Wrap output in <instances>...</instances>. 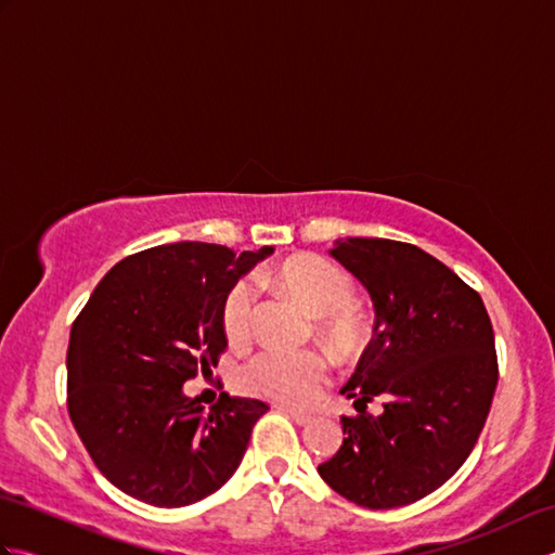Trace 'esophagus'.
<instances>
[{
  "label": "esophagus",
  "instance_id": "obj_1",
  "mask_svg": "<svg viewBox=\"0 0 555 555\" xmlns=\"http://www.w3.org/2000/svg\"><path fill=\"white\" fill-rule=\"evenodd\" d=\"M281 412H286V415L296 422V424H300V427H305V424H310L312 422V417L310 415H305V412H300V410H293V408H286V405H276Z\"/></svg>",
  "mask_w": 555,
  "mask_h": 555
}]
</instances>
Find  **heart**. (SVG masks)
I'll use <instances>...</instances> for the list:
<instances>
[{
  "label": "heart",
  "instance_id": "b5f03b06",
  "mask_svg": "<svg viewBox=\"0 0 555 555\" xmlns=\"http://www.w3.org/2000/svg\"><path fill=\"white\" fill-rule=\"evenodd\" d=\"M276 284L288 291L305 310L322 317V334L338 352H352L362 340V317L352 308V284L336 264L322 257H293L276 269ZM255 286L238 281L223 300L221 324L231 344L250 336ZM332 364L320 350H262L243 364L238 384L245 393L284 405H310L322 396Z\"/></svg>",
  "mask_w": 555,
  "mask_h": 555
}]
</instances>
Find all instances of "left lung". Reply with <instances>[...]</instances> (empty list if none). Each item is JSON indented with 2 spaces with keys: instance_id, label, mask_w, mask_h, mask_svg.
Masks as SVG:
<instances>
[{
  "instance_id": "obj_1",
  "label": "left lung",
  "mask_w": 555,
  "mask_h": 555,
  "mask_svg": "<svg viewBox=\"0 0 555 555\" xmlns=\"http://www.w3.org/2000/svg\"><path fill=\"white\" fill-rule=\"evenodd\" d=\"M328 255L367 288L374 332L340 388L360 415L340 417L348 436L317 473L362 508H398L446 485L485 429L499 384L491 320L479 293L417 245L346 238Z\"/></svg>"
}]
</instances>
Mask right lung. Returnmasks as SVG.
<instances>
[{"mask_svg": "<svg viewBox=\"0 0 555 555\" xmlns=\"http://www.w3.org/2000/svg\"><path fill=\"white\" fill-rule=\"evenodd\" d=\"M271 253L193 241L150 247L114 264L76 317L68 415L92 463L128 496L181 508L238 469L269 405L221 393L205 412L183 384L217 367L223 300Z\"/></svg>", "mask_w": 555, "mask_h": 555, "instance_id": "add662e5", "label": "right lung"}]
</instances>
